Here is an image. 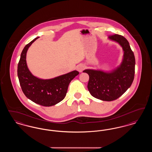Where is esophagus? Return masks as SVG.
Returning a JSON list of instances; mask_svg holds the SVG:
<instances>
[{
  "label": "esophagus",
  "instance_id": "obj_1",
  "mask_svg": "<svg viewBox=\"0 0 152 152\" xmlns=\"http://www.w3.org/2000/svg\"><path fill=\"white\" fill-rule=\"evenodd\" d=\"M85 68V66L82 64L79 65L77 66V70L79 72H81Z\"/></svg>",
  "mask_w": 152,
  "mask_h": 152
}]
</instances>
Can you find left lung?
<instances>
[{"label": "left lung", "instance_id": "8db88e82", "mask_svg": "<svg viewBox=\"0 0 152 152\" xmlns=\"http://www.w3.org/2000/svg\"><path fill=\"white\" fill-rule=\"evenodd\" d=\"M123 47L124 52L121 64L111 72L86 69L89 76L88 89L91 94L102 101L115 100L131 86L134 77L135 58L128 41L120 35L109 36Z\"/></svg>", "mask_w": 152, "mask_h": 152}]
</instances>
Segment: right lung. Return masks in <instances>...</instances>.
<instances>
[{"label": "right lung", "instance_id": "1", "mask_svg": "<svg viewBox=\"0 0 152 152\" xmlns=\"http://www.w3.org/2000/svg\"><path fill=\"white\" fill-rule=\"evenodd\" d=\"M37 38L27 44L23 50L18 65V76L22 91L28 99L40 105L51 107L64 99L70 82L79 72L73 71L48 80L40 79L32 75L27 65L26 53Z\"/></svg>", "mask_w": 152, "mask_h": 152}]
</instances>
